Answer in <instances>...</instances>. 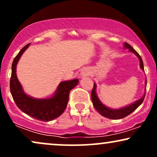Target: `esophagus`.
Listing matches in <instances>:
<instances>
[{
  "label": "esophagus",
  "mask_w": 157,
  "mask_h": 157,
  "mask_svg": "<svg viewBox=\"0 0 157 157\" xmlns=\"http://www.w3.org/2000/svg\"><path fill=\"white\" fill-rule=\"evenodd\" d=\"M88 75V72H87L85 70H82V72H81V73H80L81 77H84V76H85V75Z\"/></svg>",
  "instance_id": "obj_1"
}]
</instances>
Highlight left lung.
Wrapping results in <instances>:
<instances>
[{"label": "left lung", "instance_id": "8db88e82", "mask_svg": "<svg viewBox=\"0 0 157 157\" xmlns=\"http://www.w3.org/2000/svg\"><path fill=\"white\" fill-rule=\"evenodd\" d=\"M124 48L125 49H128L129 51L133 53L135 55L138 57V59L140 61V67L143 71L144 70V63H143L141 57L140 56V55L136 52V50H134L133 48L128 43H124ZM146 89V88H145V90ZM145 94L146 92L144 93V95L141 98L138 99L136 101L132 103V104L128 105V106H124L122 108L120 109H111L109 107H107L105 106L104 104H102V102L99 100L98 96H97L96 93V84L94 83V86L91 92V99H92V102L93 104V106L95 107V109L98 111V113H100V114H101L102 116H104V117L112 119V120H120V119L124 118L128 115L130 114L132 112H134L135 110L142 104L144 101V98H145Z\"/></svg>", "mask_w": 157, "mask_h": 157}]
</instances>
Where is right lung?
Wrapping results in <instances>:
<instances>
[{"mask_svg": "<svg viewBox=\"0 0 157 157\" xmlns=\"http://www.w3.org/2000/svg\"><path fill=\"white\" fill-rule=\"evenodd\" d=\"M30 43L25 45L13 59L10 80V90L14 101L21 111L37 120L48 122L59 117L64 112L70 90L78 84V79L59 83L53 96L45 98H35L26 94L17 76V65L21 55Z\"/></svg>", "mask_w": 157, "mask_h": 157, "instance_id": "right-lung-1", "label": "right lung"}]
</instances>
